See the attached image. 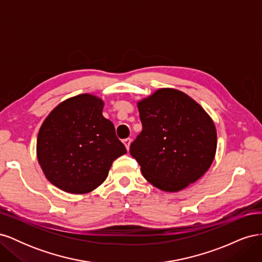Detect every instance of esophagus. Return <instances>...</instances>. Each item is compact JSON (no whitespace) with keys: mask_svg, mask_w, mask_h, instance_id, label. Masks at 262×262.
Here are the masks:
<instances>
[{"mask_svg":"<svg viewBox=\"0 0 262 262\" xmlns=\"http://www.w3.org/2000/svg\"><path fill=\"white\" fill-rule=\"evenodd\" d=\"M123 143H124V145H125L126 149L129 150V148H130V143H131V139H130V138H128V139H124V140H123Z\"/></svg>","mask_w":262,"mask_h":262,"instance_id":"obj_1","label":"esophagus"}]
</instances>
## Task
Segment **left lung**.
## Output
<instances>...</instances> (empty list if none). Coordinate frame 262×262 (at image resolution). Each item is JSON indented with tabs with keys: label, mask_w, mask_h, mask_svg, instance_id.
<instances>
[{
	"label": "left lung",
	"mask_w": 262,
	"mask_h": 262,
	"mask_svg": "<svg viewBox=\"0 0 262 262\" xmlns=\"http://www.w3.org/2000/svg\"><path fill=\"white\" fill-rule=\"evenodd\" d=\"M141 133L130 154L145 179L175 192L207 171L216 152V130L210 116L188 95L161 89L138 102Z\"/></svg>",
	"instance_id": "left-lung-1"
}]
</instances>
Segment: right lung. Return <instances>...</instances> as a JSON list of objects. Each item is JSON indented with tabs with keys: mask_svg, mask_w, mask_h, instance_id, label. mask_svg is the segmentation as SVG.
Wrapping results in <instances>:
<instances>
[{
	"mask_svg": "<svg viewBox=\"0 0 262 262\" xmlns=\"http://www.w3.org/2000/svg\"><path fill=\"white\" fill-rule=\"evenodd\" d=\"M104 102L90 94L62 101L46 118L37 157L52 185L69 193L91 192L105 181L113 162L126 153Z\"/></svg>",
	"mask_w": 262,
	"mask_h": 262,
	"instance_id": "obj_1",
	"label": "right lung"
}]
</instances>
